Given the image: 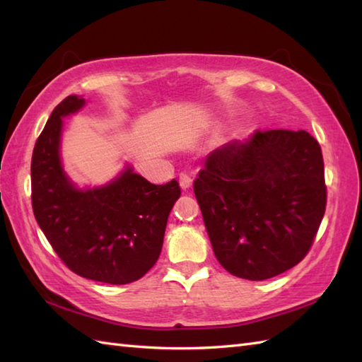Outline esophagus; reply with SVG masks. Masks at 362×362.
Instances as JSON below:
<instances>
[{
  "label": "esophagus",
  "instance_id": "34e87169",
  "mask_svg": "<svg viewBox=\"0 0 362 362\" xmlns=\"http://www.w3.org/2000/svg\"><path fill=\"white\" fill-rule=\"evenodd\" d=\"M179 183L182 189H188L191 185H193V179H191V175L187 173H180L179 174Z\"/></svg>",
  "mask_w": 362,
  "mask_h": 362
}]
</instances>
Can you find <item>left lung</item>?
Returning a JSON list of instances; mask_svg holds the SVG:
<instances>
[{"instance_id": "8db88e82", "label": "left lung", "mask_w": 362, "mask_h": 362, "mask_svg": "<svg viewBox=\"0 0 362 362\" xmlns=\"http://www.w3.org/2000/svg\"><path fill=\"white\" fill-rule=\"evenodd\" d=\"M194 194L221 266L272 279L306 257L325 214L320 144L305 130L258 129L210 153Z\"/></svg>"}]
</instances>
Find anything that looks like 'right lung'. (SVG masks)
Instances as JSON below:
<instances>
[{"instance_id": "obj_1", "label": "right lung", "mask_w": 362, "mask_h": 362, "mask_svg": "<svg viewBox=\"0 0 362 362\" xmlns=\"http://www.w3.org/2000/svg\"><path fill=\"white\" fill-rule=\"evenodd\" d=\"M83 99L66 96L37 138L30 161L34 216L62 263L83 279L127 284L160 257L166 221L180 197L175 179L153 185L127 168L107 187L81 191L60 165L62 117Z\"/></svg>"}]
</instances>
